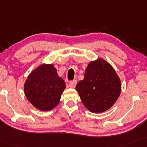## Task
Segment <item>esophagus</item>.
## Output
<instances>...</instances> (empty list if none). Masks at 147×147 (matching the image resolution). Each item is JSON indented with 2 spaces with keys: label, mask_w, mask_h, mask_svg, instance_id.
Masks as SVG:
<instances>
[{
  "label": "esophagus",
  "mask_w": 147,
  "mask_h": 147,
  "mask_svg": "<svg viewBox=\"0 0 147 147\" xmlns=\"http://www.w3.org/2000/svg\"><path fill=\"white\" fill-rule=\"evenodd\" d=\"M76 83H77L76 80H73V81H71V82H69V86L71 88H74L76 86Z\"/></svg>",
  "instance_id": "esophagus-1"
}]
</instances>
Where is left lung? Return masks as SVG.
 <instances>
[{
  "mask_svg": "<svg viewBox=\"0 0 147 147\" xmlns=\"http://www.w3.org/2000/svg\"><path fill=\"white\" fill-rule=\"evenodd\" d=\"M76 89L82 103L90 112H105L119 98L121 84L110 64L99 59L88 64L84 79L78 82Z\"/></svg>",
  "mask_w": 147,
  "mask_h": 147,
  "instance_id": "obj_1",
  "label": "left lung"
}]
</instances>
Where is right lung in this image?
<instances>
[{
	"label": "right lung",
	"mask_w": 147,
	"mask_h": 147,
	"mask_svg": "<svg viewBox=\"0 0 147 147\" xmlns=\"http://www.w3.org/2000/svg\"><path fill=\"white\" fill-rule=\"evenodd\" d=\"M66 87L53 65H42L34 70L24 84V92L31 104L40 111H51L59 105Z\"/></svg>",
	"instance_id": "1"
}]
</instances>
